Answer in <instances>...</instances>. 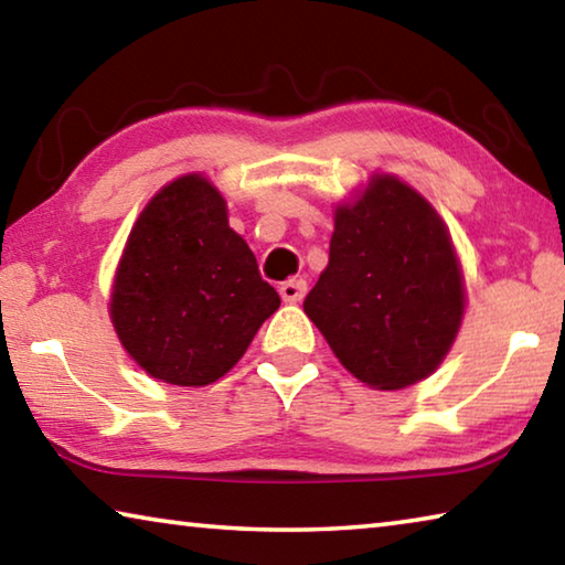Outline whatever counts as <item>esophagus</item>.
Listing matches in <instances>:
<instances>
[{
  "mask_svg": "<svg viewBox=\"0 0 565 565\" xmlns=\"http://www.w3.org/2000/svg\"><path fill=\"white\" fill-rule=\"evenodd\" d=\"M306 289H309V286H306L303 279H289V281H284V284L279 286V294H281V299H284L286 303H296V301L303 299Z\"/></svg>",
  "mask_w": 565,
  "mask_h": 565,
  "instance_id": "obj_1",
  "label": "esophagus"
}]
</instances>
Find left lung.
I'll return each mask as SVG.
<instances>
[{"instance_id":"obj_1","label":"left lung","mask_w":565,"mask_h":565,"mask_svg":"<svg viewBox=\"0 0 565 565\" xmlns=\"http://www.w3.org/2000/svg\"><path fill=\"white\" fill-rule=\"evenodd\" d=\"M303 311L363 384L394 391L431 374L463 317L461 266L431 204L396 177L371 179L337 209Z\"/></svg>"}]
</instances>
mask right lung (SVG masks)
<instances>
[{
	"instance_id": "obj_1",
	"label": "right lung",
	"mask_w": 565,
	"mask_h": 565,
	"mask_svg": "<svg viewBox=\"0 0 565 565\" xmlns=\"http://www.w3.org/2000/svg\"><path fill=\"white\" fill-rule=\"evenodd\" d=\"M279 303L252 248L228 228L222 194L189 174L161 189L134 224L111 321L149 376L206 386L244 356Z\"/></svg>"
}]
</instances>
